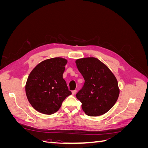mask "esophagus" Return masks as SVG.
I'll list each match as a JSON object with an SVG mask.
<instances>
[{
    "label": "esophagus",
    "mask_w": 148,
    "mask_h": 148,
    "mask_svg": "<svg viewBox=\"0 0 148 148\" xmlns=\"http://www.w3.org/2000/svg\"><path fill=\"white\" fill-rule=\"evenodd\" d=\"M76 92H77V90H73V91H71V93H72V95H75Z\"/></svg>",
    "instance_id": "obj_1"
}]
</instances>
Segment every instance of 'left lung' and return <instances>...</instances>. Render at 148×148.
Returning <instances> with one entry per match:
<instances>
[{
  "label": "left lung",
  "mask_w": 148,
  "mask_h": 148,
  "mask_svg": "<svg viewBox=\"0 0 148 148\" xmlns=\"http://www.w3.org/2000/svg\"><path fill=\"white\" fill-rule=\"evenodd\" d=\"M75 63L85 81L76 95L82 103L83 110L91 117L106 114L118 99L120 89L117 78L97 58L78 59Z\"/></svg>",
  "instance_id": "left-lung-1"
}]
</instances>
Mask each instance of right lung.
<instances>
[{"instance_id":"right-lung-1","label":"right lung","mask_w":148,"mask_h":148,"mask_svg":"<svg viewBox=\"0 0 148 148\" xmlns=\"http://www.w3.org/2000/svg\"><path fill=\"white\" fill-rule=\"evenodd\" d=\"M66 63L64 58H51L40 62L29 73L25 85L26 95L39 112L54 114L71 94L63 78Z\"/></svg>"}]
</instances>
